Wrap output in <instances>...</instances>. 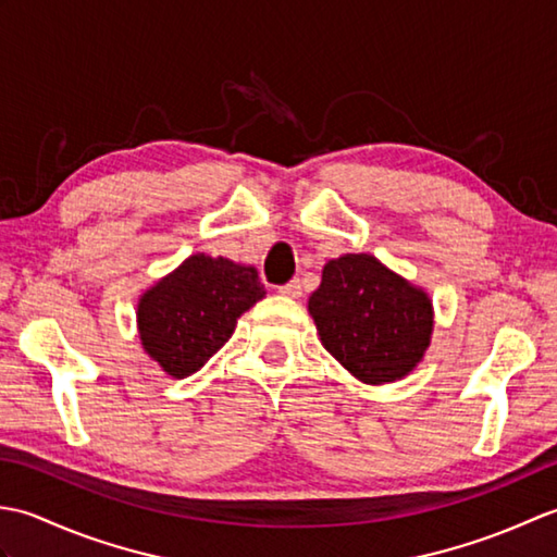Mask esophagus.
I'll list each match as a JSON object with an SVG mask.
<instances>
[{"label":"esophagus","instance_id":"obj_1","mask_svg":"<svg viewBox=\"0 0 557 557\" xmlns=\"http://www.w3.org/2000/svg\"><path fill=\"white\" fill-rule=\"evenodd\" d=\"M277 292L282 294V297L299 299L301 297V282L299 280H292V282H287V285H282Z\"/></svg>","mask_w":557,"mask_h":557}]
</instances>
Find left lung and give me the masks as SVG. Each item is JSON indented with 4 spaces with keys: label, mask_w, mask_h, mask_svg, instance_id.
I'll use <instances>...</instances> for the list:
<instances>
[{
    "label": "left lung",
    "mask_w": 557,
    "mask_h": 557,
    "mask_svg": "<svg viewBox=\"0 0 557 557\" xmlns=\"http://www.w3.org/2000/svg\"><path fill=\"white\" fill-rule=\"evenodd\" d=\"M309 313L323 347L371 385L411 373L431 345L429 294L369 253L330 260L309 299Z\"/></svg>",
    "instance_id": "obj_1"
}]
</instances>
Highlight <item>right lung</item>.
Returning a JSON list of instances; mask_svg holds the SVG:
<instances>
[{"label": "right lung", "instance_id": "obj_1", "mask_svg": "<svg viewBox=\"0 0 557 557\" xmlns=\"http://www.w3.org/2000/svg\"><path fill=\"white\" fill-rule=\"evenodd\" d=\"M265 297L251 265L206 253L156 282L138 301L140 345L172 377H186L227 342L236 318Z\"/></svg>", "mask_w": 557, "mask_h": 557}]
</instances>
